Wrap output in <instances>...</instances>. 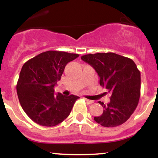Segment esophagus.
I'll list each match as a JSON object with an SVG mask.
<instances>
[{
    "label": "esophagus",
    "mask_w": 158,
    "mask_h": 158,
    "mask_svg": "<svg viewBox=\"0 0 158 158\" xmlns=\"http://www.w3.org/2000/svg\"><path fill=\"white\" fill-rule=\"evenodd\" d=\"M85 100L86 101V103H88V104H92L93 103H94V101H91V100H89V99H87V98H85Z\"/></svg>",
    "instance_id": "1"
}]
</instances>
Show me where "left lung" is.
<instances>
[{
  "label": "left lung",
  "instance_id": "obj_1",
  "mask_svg": "<svg viewBox=\"0 0 158 158\" xmlns=\"http://www.w3.org/2000/svg\"><path fill=\"white\" fill-rule=\"evenodd\" d=\"M81 59L90 64L100 77V85L111 94L110 102L94 120L101 126L115 127L129 119L140 97L141 77L135 62L113 52L88 54Z\"/></svg>",
  "mask_w": 158,
  "mask_h": 158
}]
</instances>
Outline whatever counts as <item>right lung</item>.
<instances>
[{
	"label": "right lung",
	"mask_w": 158,
	"mask_h": 158,
	"mask_svg": "<svg viewBox=\"0 0 158 158\" xmlns=\"http://www.w3.org/2000/svg\"><path fill=\"white\" fill-rule=\"evenodd\" d=\"M79 55L61 51H47L26 62L17 82V95L27 116L36 124L54 127L70 114L78 96L54 95V88L64 68Z\"/></svg>",
	"instance_id": "1"
}]
</instances>
